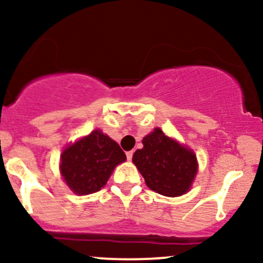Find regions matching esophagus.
Returning <instances> with one entry per match:
<instances>
[{
  "instance_id": "obj_1",
  "label": "esophagus",
  "mask_w": 263,
  "mask_h": 263,
  "mask_svg": "<svg viewBox=\"0 0 263 263\" xmlns=\"http://www.w3.org/2000/svg\"><path fill=\"white\" fill-rule=\"evenodd\" d=\"M126 156H127V159H128V161H131V159H132V156H134V151H129V152L126 153Z\"/></svg>"
}]
</instances>
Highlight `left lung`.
<instances>
[{"mask_svg":"<svg viewBox=\"0 0 263 263\" xmlns=\"http://www.w3.org/2000/svg\"><path fill=\"white\" fill-rule=\"evenodd\" d=\"M142 143L143 148L136 151L132 161L147 186L165 197L188 192L198 170L194 153L167 137L161 128L147 135Z\"/></svg>","mask_w":263,"mask_h":263,"instance_id":"left-lung-1","label":"left lung"}]
</instances>
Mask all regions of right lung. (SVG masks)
<instances>
[{"mask_svg":"<svg viewBox=\"0 0 263 263\" xmlns=\"http://www.w3.org/2000/svg\"><path fill=\"white\" fill-rule=\"evenodd\" d=\"M126 161L116 142L96 129L66 147L62 153L60 172L65 183L80 195L99 192L117 164Z\"/></svg>","mask_w":263,"mask_h":263,"instance_id":"right-lung-1","label":"right lung"}]
</instances>
